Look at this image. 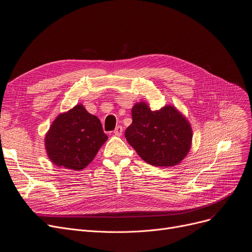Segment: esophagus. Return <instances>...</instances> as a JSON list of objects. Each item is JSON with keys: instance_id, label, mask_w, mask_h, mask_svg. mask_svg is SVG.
Wrapping results in <instances>:
<instances>
[{"instance_id": "obj_1", "label": "esophagus", "mask_w": 252, "mask_h": 252, "mask_svg": "<svg viewBox=\"0 0 252 252\" xmlns=\"http://www.w3.org/2000/svg\"><path fill=\"white\" fill-rule=\"evenodd\" d=\"M122 132H123V127L122 126H117L116 127V129L114 130V133H115V135H117V136H121L122 135Z\"/></svg>"}]
</instances>
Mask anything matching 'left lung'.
<instances>
[{
	"instance_id": "1",
	"label": "left lung",
	"mask_w": 252,
	"mask_h": 252,
	"mask_svg": "<svg viewBox=\"0 0 252 252\" xmlns=\"http://www.w3.org/2000/svg\"><path fill=\"white\" fill-rule=\"evenodd\" d=\"M132 123L125 137L136 153L152 166H175L186 158L192 143V129L173 106L152 111L146 103H136Z\"/></svg>"
}]
</instances>
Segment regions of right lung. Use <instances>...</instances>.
Wrapping results in <instances>:
<instances>
[{
    "label": "right lung",
    "mask_w": 252,
    "mask_h": 252,
    "mask_svg": "<svg viewBox=\"0 0 252 252\" xmlns=\"http://www.w3.org/2000/svg\"><path fill=\"white\" fill-rule=\"evenodd\" d=\"M100 120L76 105L59 115L46 135V149L56 166L75 171L84 169L106 142Z\"/></svg>",
    "instance_id": "obj_1"
}]
</instances>
